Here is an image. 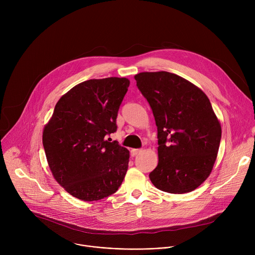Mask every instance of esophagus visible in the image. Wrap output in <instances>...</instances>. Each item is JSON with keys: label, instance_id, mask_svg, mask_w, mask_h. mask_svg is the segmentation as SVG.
<instances>
[{"label": "esophagus", "instance_id": "34e87169", "mask_svg": "<svg viewBox=\"0 0 255 255\" xmlns=\"http://www.w3.org/2000/svg\"><path fill=\"white\" fill-rule=\"evenodd\" d=\"M142 152V149H132L131 150V155L132 156H136L138 154H140Z\"/></svg>", "mask_w": 255, "mask_h": 255}]
</instances>
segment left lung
<instances>
[{
	"label": "left lung",
	"instance_id": "8db88e82",
	"mask_svg": "<svg viewBox=\"0 0 255 255\" xmlns=\"http://www.w3.org/2000/svg\"><path fill=\"white\" fill-rule=\"evenodd\" d=\"M134 79L157 126L158 164L149 173L151 183L170 194L196 190L210 175L221 141V124L210 100L171 72H140Z\"/></svg>",
	"mask_w": 255,
	"mask_h": 255
}]
</instances>
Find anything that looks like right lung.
Listing matches in <instances>:
<instances>
[{"instance_id":"1","label":"right lung","mask_w":255,"mask_h":255,"mask_svg":"<svg viewBox=\"0 0 255 255\" xmlns=\"http://www.w3.org/2000/svg\"><path fill=\"white\" fill-rule=\"evenodd\" d=\"M126 78L83 82L56 103L43 129L47 162L57 183L75 198L93 202L117 192L128 169L129 150L108 135L116 132Z\"/></svg>"}]
</instances>
